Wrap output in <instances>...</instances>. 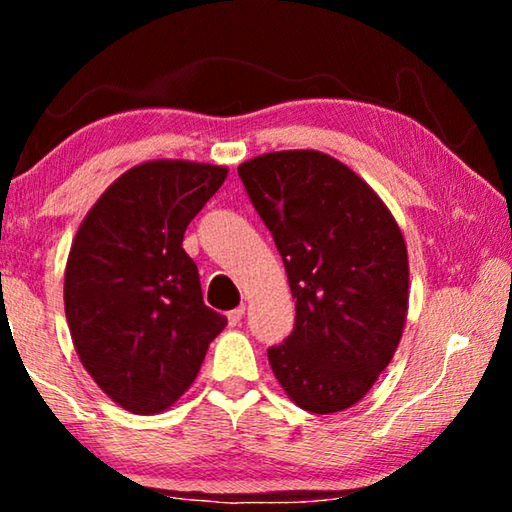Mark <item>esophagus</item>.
I'll return each mask as SVG.
<instances>
[{
	"mask_svg": "<svg viewBox=\"0 0 512 512\" xmlns=\"http://www.w3.org/2000/svg\"><path fill=\"white\" fill-rule=\"evenodd\" d=\"M244 314H246V307H244V305L237 307V309H232V311H228V323H230V327H237V325L241 323V318H244Z\"/></svg>",
	"mask_w": 512,
	"mask_h": 512,
	"instance_id": "1",
	"label": "esophagus"
}]
</instances>
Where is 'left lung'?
<instances>
[{
    "label": "left lung",
    "mask_w": 512,
    "mask_h": 512,
    "mask_svg": "<svg viewBox=\"0 0 512 512\" xmlns=\"http://www.w3.org/2000/svg\"><path fill=\"white\" fill-rule=\"evenodd\" d=\"M271 230L296 325L268 363L300 409L327 415L366 395L400 345L409 311V255L384 201L348 164L302 149L239 164Z\"/></svg>",
    "instance_id": "left-lung-1"
}]
</instances>
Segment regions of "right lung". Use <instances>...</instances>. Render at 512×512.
<instances>
[{
  "label": "right lung",
  "instance_id": "1",
  "mask_svg": "<svg viewBox=\"0 0 512 512\" xmlns=\"http://www.w3.org/2000/svg\"><path fill=\"white\" fill-rule=\"evenodd\" d=\"M228 169L142 162L85 214L65 266V316L83 368L121 409L160 413L196 379L228 318L205 307L189 221Z\"/></svg>",
  "mask_w": 512,
  "mask_h": 512
}]
</instances>
